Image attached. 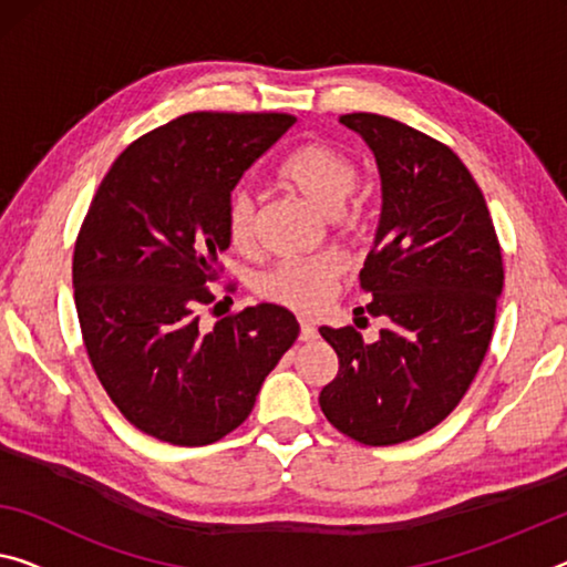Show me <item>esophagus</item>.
<instances>
[{
	"mask_svg": "<svg viewBox=\"0 0 567 567\" xmlns=\"http://www.w3.org/2000/svg\"><path fill=\"white\" fill-rule=\"evenodd\" d=\"M299 339H301V342H313V339H319L317 327L309 324L307 319H301V334H299Z\"/></svg>",
	"mask_w": 567,
	"mask_h": 567,
	"instance_id": "esophagus-1",
	"label": "esophagus"
}]
</instances>
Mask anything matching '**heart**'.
Listing matches in <instances>:
<instances>
[{
  "label": "heart",
  "instance_id": "obj_1",
  "mask_svg": "<svg viewBox=\"0 0 567 567\" xmlns=\"http://www.w3.org/2000/svg\"><path fill=\"white\" fill-rule=\"evenodd\" d=\"M278 179L293 189L321 215L334 217L354 193L357 164L350 154L327 142H307L293 150L278 167ZM225 233L235 248H248L256 238V199L246 189H235L225 205ZM342 276V264L332 256L281 260L258 276L260 299L293 311H317L332 296Z\"/></svg>",
  "mask_w": 567,
  "mask_h": 567
}]
</instances>
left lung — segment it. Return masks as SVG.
<instances>
[{
    "label": "left lung",
    "instance_id": "1",
    "mask_svg": "<svg viewBox=\"0 0 567 567\" xmlns=\"http://www.w3.org/2000/svg\"><path fill=\"white\" fill-rule=\"evenodd\" d=\"M378 162L382 207L360 286L385 327H321L339 372L321 390L327 421L364 446L431 431L472 385L494 329L504 268L482 189L435 138L378 113L339 118Z\"/></svg>",
    "mask_w": 567,
    "mask_h": 567
}]
</instances>
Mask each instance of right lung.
Returning <instances> with one entry per match:
<instances>
[{
	"instance_id": "add662e5",
	"label": "right lung",
	"mask_w": 567,
	"mask_h": 567,
	"mask_svg": "<svg viewBox=\"0 0 567 567\" xmlns=\"http://www.w3.org/2000/svg\"><path fill=\"white\" fill-rule=\"evenodd\" d=\"M293 126L286 113H185L128 144L78 233L75 309L85 350L132 425L174 446L238 429L299 321L276 303L199 324L230 246L225 205Z\"/></svg>"
}]
</instances>
